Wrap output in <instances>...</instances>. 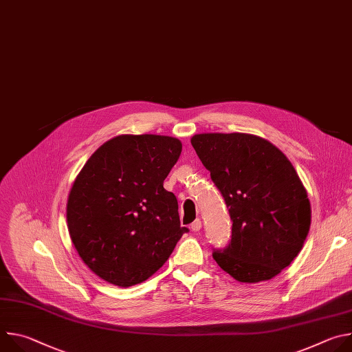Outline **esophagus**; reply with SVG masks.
<instances>
[{
	"label": "esophagus",
	"mask_w": 352,
	"mask_h": 352,
	"mask_svg": "<svg viewBox=\"0 0 352 352\" xmlns=\"http://www.w3.org/2000/svg\"><path fill=\"white\" fill-rule=\"evenodd\" d=\"M200 228H202V221H200L199 219H197V220H195V221L190 224V230H192L193 232L200 231Z\"/></svg>",
	"instance_id": "esophagus-1"
}]
</instances>
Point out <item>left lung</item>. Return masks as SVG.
I'll return each instance as SVG.
<instances>
[{"label":"left lung","instance_id":"obj_1","mask_svg":"<svg viewBox=\"0 0 352 352\" xmlns=\"http://www.w3.org/2000/svg\"><path fill=\"white\" fill-rule=\"evenodd\" d=\"M190 143L232 220L231 241L214 261L241 283L273 278L300 252L311 227L308 192L294 166L252 133H197Z\"/></svg>","mask_w":352,"mask_h":352}]
</instances>
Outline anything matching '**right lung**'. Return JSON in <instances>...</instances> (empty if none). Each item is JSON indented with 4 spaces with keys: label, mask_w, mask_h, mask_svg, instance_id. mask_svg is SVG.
<instances>
[{
    "label": "right lung",
    "mask_w": 352,
    "mask_h": 352,
    "mask_svg": "<svg viewBox=\"0 0 352 352\" xmlns=\"http://www.w3.org/2000/svg\"><path fill=\"white\" fill-rule=\"evenodd\" d=\"M182 150L164 135H118L76 175L67 202L75 249L100 278L131 287L153 276L182 236L178 202L163 182Z\"/></svg>",
    "instance_id": "add662e5"
}]
</instances>
